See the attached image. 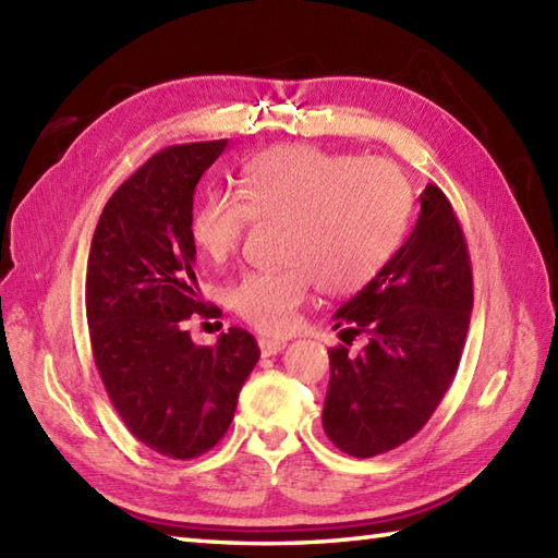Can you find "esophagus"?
<instances>
[{
  "label": "esophagus",
  "instance_id": "esophagus-1",
  "mask_svg": "<svg viewBox=\"0 0 558 558\" xmlns=\"http://www.w3.org/2000/svg\"><path fill=\"white\" fill-rule=\"evenodd\" d=\"M258 348H260V354H264V357H272V354L286 350V342L272 340V338H258Z\"/></svg>",
  "mask_w": 558,
  "mask_h": 558
}]
</instances>
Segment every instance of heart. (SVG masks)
Returning a JSON list of instances; mask_svg holds the SVG:
<instances>
[{
    "instance_id": "1",
    "label": "heart",
    "mask_w": 558,
    "mask_h": 558,
    "mask_svg": "<svg viewBox=\"0 0 558 558\" xmlns=\"http://www.w3.org/2000/svg\"><path fill=\"white\" fill-rule=\"evenodd\" d=\"M240 195L210 192L192 216L194 244L228 260L256 220L286 218L280 270H252L228 290L230 310L268 336L298 322L314 282L328 294H352L381 272L410 216V189L393 165L310 144L276 146L248 160Z\"/></svg>"
}]
</instances>
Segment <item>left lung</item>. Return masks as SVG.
I'll use <instances>...</instances> for the list:
<instances>
[{
  "label": "left lung",
  "instance_id": "obj_1",
  "mask_svg": "<svg viewBox=\"0 0 558 558\" xmlns=\"http://www.w3.org/2000/svg\"><path fill=\"white\" fill-rule=\"evenodd\" d=\"M414 230L381 272L336 314L324 432L342 453L374 458L429 422L458 372L472 312V266L453 206L436 184Z\"/></svg>",
  "mask_w": 558,
  "mask_h": 558
}]
</instances>
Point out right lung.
I'll return each instance as SVG.
<instances>
[{
    "instance_id": "obj_1",
    "label": "right lung",
    "mask_w": 558,
    "mask_h": 558,
    "mask_svg": "<svg viewBox=\"0 0 558 558\" xmlns=\"http://www.w3.org/2000/svg\"><path fill=\"white\" fill-rule=\"evenodd\" d=\"M225 146H170L141 165L105 204L88 254L86 318L102 386L126 429L174 460L220 441L260 357L244 328L210 348L184 330L189 316L208 314L194 272V189Z\"/></svg>"
}]
</instances>
